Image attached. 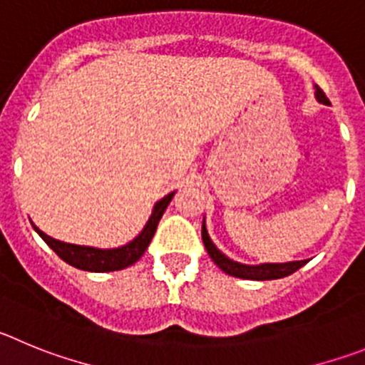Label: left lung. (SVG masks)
<instances>
[{"instance_id": "8db88e82", "label": "left lung", "mask_w": 365, "mask_h": 365, "mask_svg": "<svg viewBox=\"0 0 365 365\" xmlns=\"http://www.w3.org/2000/svg\"><path fill=\"white\" fill-rule=\"evenodd\" d=\"M314 96L320 103L327 105L329 100L326 98V94L322 93V88H318L314 85ZM202 240L203 245H205L207 252L211 256V260L222 269L223 272H227L231 277L244 278V280H277V278H284L293 274L294 271H298L300 267H304L307 264V260H297V262H285V264H258V265H249V264H240V262L231 260L229 256L223 255L215 244H212L211 236L207 232L205 227V218L202 223Z\"/></svg>"}]
</instances>
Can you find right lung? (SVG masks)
<instances>
[{"label": "right lung", "mask_w": 365, "mask_h": 365, "mask_svg": "<svg viewBox=\"0 0 365 365\" xmlns=\"http://www.w3.org/2000/svg\"><path fill=\"white\" fill-rule=\"evenodd\" d=\"M176 192V190H175ZM175 192H169L167 196H163L162 200L154 203L153 212H150L149 220L143 225L142 232L133 238L129 244L121 245V247H113V249H100V247H88V245H76V244H67V242H61V240H56L52 236L45 235L39 227H36L32 223L34 231L38 232L41 238H43L45 244L60 256L61 260L67 262L72 267L81 269V271H91V272H110V271H120V269H125L129 265L136 264L140 258L143 256L145 249L149 247L150 240H153L156 227H158L160 220H162L163 212H165L167 205L170 203Z\"/></svg>", "instance_id": "add662e5"}]
</instances>
